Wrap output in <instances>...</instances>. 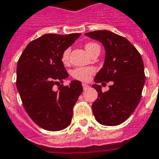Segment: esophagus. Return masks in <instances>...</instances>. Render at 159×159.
Here are the masks:
<instances>
[{
	"label": "esophagus",
	"mask_w": 159,
	"mask_h": 159,
	"mask_svg": "<svg viewBox=\"0 0 159 159\" xmlns=\"http://www.w3.org/2000/svg\"><path fill=\"white\" fill-rule=\"evenodd\" d=\"M82 85H83V88H84V90H86L89 88V86H88V84H82Z\"/></svg>",
	"instance_id": "obj_1"
}]
</instances>
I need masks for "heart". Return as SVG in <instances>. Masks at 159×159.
<instances>
[{"instance_id":"obj_1","label":"heart","mask_w":159,"mask_h":159,"mask_svg":"<svg viewBox=\"0 0 159 159\" xmlns=\"http://www.w3.org/2000/svg\"><path fill=\"white\" fill-rule=\"evenodd\" d=\"M97 47H99L97 43H88L85 45V48L88 51L89 54L92 53L94 49ZM70 48H66L61 55V61L63 64H66L69 61V56H70ZM95 72V68L92 67H77L71 71V76L77 80L83 81V82H88L91 80V77L94 75Z\"/></svg>"}]
</instances>
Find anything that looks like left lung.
I'll return each mask as SVG.
<instances>
[{
	"instance_id": "1",
	"label": "left lung",
	"mask_w": 159,
	"mask_h": 159,
	"mask_svg": "<svg viewBox=\"0 0 159 159\" xmlns=\"http://www.w3.org/2000/svg\"><path fill=\"white\" fill-rule=\"evenodd\" d=\"M104 46L106 56L103 67L95 77V83L113 81L107 92L100 85L92 88L98 98L92 103L95 119L105 126H117L127 120L137 107L146 80L141 55L123 36L107 30L85 33Z\"/></svg>"
}]
</instances>
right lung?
Wrapping results in <instances>:
<instances>
[{
	"instance_id": "1",
	"label": "right lung",
	"mask_w": 159,
	"mask_h": 159,
	"mask_svg": "<svg viewBox=\"0 0 159 159\" xmlns=\"http://www.w3.org/2000/svg\"><path fill=\"white\" fill-rule=\"evenodd\" d=\"M44 34L32 40L20 55L16 67V88L29 117L44 130L57 131L71 123L72 111L83 92L82 84L74 80L58 88L68 77L61 55L80 36Z\"/></svg>"
}]
</instances>
